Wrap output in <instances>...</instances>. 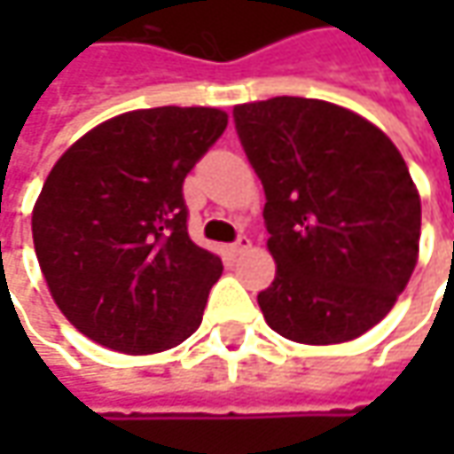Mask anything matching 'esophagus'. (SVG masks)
<instances>
[{
    "mask_svg": "<svg viewBox=\"0 0 454 454\" xmlns=\"http://www.w3.org/2000/svg\"><path fill=\"white\" fill-rule=\"evenodd\" d=\"M250 245H253V242H250V237L239 235L235 242H232V253H245V250H250Z\"/></svg>",
    "mask_w": 454,
    "mask_h": 454,
    "instance_id": "34e87169",
    "label": "esophagus"
}]
</instances>
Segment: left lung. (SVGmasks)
<instances>
[{"mask_svg": "<svg viewBox=\"0 0 454 454\" xmlns=\"http://www.w3.org/2000/svg\"><path fill=\"white\" fill-rule=\"evenodd\" d=\"M232 115L265 189L278 262L257 295L265 321L310 346L358 339L417 265L422 204L402 153L366 118L316 98L257 100Z\"/></svg>", "mask_w": 454, "mask_h": 454, "instance_id": "1", "label": "left lung"}]
</instances>
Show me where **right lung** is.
<instances>
[{"label":"right lung","mask_w":454,"mask_h":454,"mask_svg":"<svg viewBox=\"0 0 454 454\" xmlns=\"http://www.w3.org/2000/svg\"><path fill=\"white\" fill-rule=\"evenodd\" d=\"M227 129L219 108H144L52 166L32 239L62 316L106 348L156 354L201 323L222 260L186 232L184 179Z\"/></svg>","instance_id":"right-lung-1"}]
</instances>
